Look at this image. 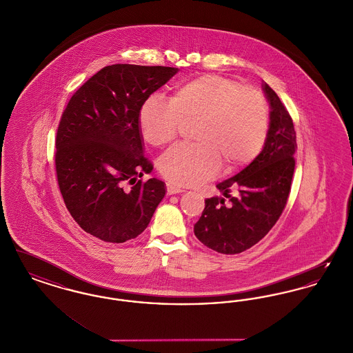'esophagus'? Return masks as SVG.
Returning <instances> with one entry per match:
<instances>
[{
  "mask_svg": "<svg viewBox=\"0 0 353 353\" xmlns=\"http://www.w3.org/2000/svg\"><path fill=\"white\" fill-rule=\"evenodd\" d=\"M181 192H184L181 188H179V186L173 184H167V193L168 194H179Z\"/></svg>",
  "mask_w": 353,
  "mask_h": 353,
  "instance_id": "obj_1",
  "label": "esophagus"
}]
</instances>
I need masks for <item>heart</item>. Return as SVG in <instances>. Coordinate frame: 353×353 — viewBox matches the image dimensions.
Returning <instances> with one entry per match:
<instances>
[{
	"label": "heart",
	"mask_w": 353,
	"mask_h": 353,
	"mask_svg": "<svg viewBox=\"0 0 353 353\" xmlns=\"http://www.w3.org/2000/svg\"><path fill=\"white\" fill-rule=\"evenodd\" d=\"M183 120H199V143L170 147L160 157L159 169L170 183L188 186L214 176L221 163L232 172L262 151L269 134V103L254 87L205 74L179 84L170 99L148 98L139 111L141 134L154 147L174 140Z\"/></svg>",
	"instance_id": "heart-1"
}]
</instances>
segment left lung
<instances>
[{
    "label": "left lung",
    "instance_id": "obj_1",
    "mask_svg": "<svg viewBox=\"0 0 353 353\" xmlns=\"http://www.w3.org/2000/svg\"><path fill=\"white\" fill-rule=\"evenodd\" d=\"M263 90L271 105L263 150L234 177L217 184L225 199H206L201 217L194 225L199 241L221 254H239L258 243L276 223L290 196L296 134L276 92L269 84Z\"/></svg>",
    "mask_w": 353,
    "mask_h": 353
}]
</instances>
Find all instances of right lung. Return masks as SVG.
<instances>
[{"mask_svg":"<svg viewBox=\"0 0 353 353\" xmlns=\"http://www.w3.org/2000/svg\"><path fill=\"white\" fill-rule=\"evenodd\" d=\"M177 71L111 65L70 98L55 137V172L66 208L85 233L112 243L134 239L164 199L163 181L137 180L153 169L143 154L139 111Z\"/></svg>","mask_w":353,"mask_h":353,"instance_id":"obj_1","label":"right lung"}]
</instances>
